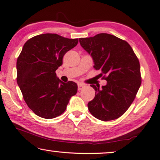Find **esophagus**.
<instances>
[{
  "label": "esophagus",
  "mask_w": 160,
  "mask_h": 160,
  "mask_svg": "<svg viewBox=\"0 0 160 160\" xmlns=\"http://www.w3.org/2000/svg\"><path fill=\"white\" fill-rule=\"evenodd\" d=\"M83 88H84V86L83 85V84H81V83L78 84V90H81Z\"/></svg>",
  "instance_id": "1"
}]
</instances>
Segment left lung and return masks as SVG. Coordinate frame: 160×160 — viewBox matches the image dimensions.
Returning <instances> with one entry per match:
<instances>
[{"mask_svg":"<svg viewBox=\"0 0 160 160\" xmlns=\"http://www.w3.org/2000/svg\"><path fill=\"white\" fill-rule=\"evenodd\" d=\"M81 46L92 57L95 70L107 81L96 86L94 99L88 102L92 115L102 121L118 118L130 107L141 83L139 61L127 42L113 35L99 33L80 38Z\"/></svg>","mask_w":160,"mask_h":160,"instance_id":"8db88e82","label":"left lung"}]
</instances>
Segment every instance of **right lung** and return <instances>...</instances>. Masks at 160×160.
<instances>
[{"mask_svg":"<svg viewBox=\"0 0 160 160\" xmlns=\"http://www.w3.org/2000/svg\"><path fill=\"white\" fill-rule=\"evenodd\" d=\"M78 39L46 33L35 36L24 44L17 61V81L28 107L43 118H54L64 112L77 84L64 83L56 70L65 54L77 46Z\"/></svg>","mask_w":160,"mask_h":160,"instance_id":"obj_1","label":"right lung"}]
</instances>
